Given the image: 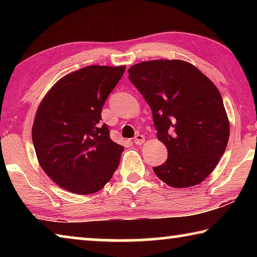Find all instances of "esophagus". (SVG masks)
Masks as SVG:
<instances>
[{
  "label": "esophagus",
  "mask_w": 257,
  "mask_h": 257,
  "mask_svg": "<svg viewBox=\"0 0 257 257\" xmlns=\"http://www.w3.org/2000/svg\"><path fill=\"white\" fill-rule=\"evenodd\" d=\"M144 142H145V137L143 136V135H141V134H137L136 136L134 137V143L136 145H142Z\"/></svg>",
  "instance_id": "34e87169"
}]
</instances>
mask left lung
<instances>
[{"mask_svg":"<svg viewBox=\"0 0 257 257\" xmlns=\"http://www.w3.org/2000/svg\"><path fill=\"white\" fill-rule=\"evenodd\" d=\"M129 80L149 104L168 159L155 175L176 188L198 185L223 155L230 124L216 86L181 60H153L129 68Z\"/></svg>","mask_w":257,"mask_h":257,"instance_id":"8db88e82","label":"left lung"}]
</instances>
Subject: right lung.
I'll return each instance as SVG.
<instances>
[{
    "instance_id": "add662e5",
    "label": "right lung",
    "mask_w": 257,
    "mask_h": 257,
    "mask_svg": "<svg viewBox=\"0 0 257 257\" xmlns=\"http://www.w3.org/2000/svg\"><path fill=\"white\" fill-rule=\"evenodd\" d=\"M125 66H88L69 73L43 98L32 137L37 160L61 188L94 194L111 180L123 146L101 124L102 107Z\"/></svg>"
}]
</instances>
